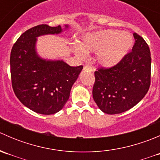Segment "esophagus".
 <instances>
[{
    "instance_id": "1",
    "label": "esophagus",
    "mask_w": 160,
    "mask_h": 160,
    "mask_svg": "<svg viewBox=\"0 0 160 160\" xmlns=\"http://www.w3.org/2000/svg\"><path fill=\"white\" fill-rule=\"evenodd\" d=\"M83 70H90V71H92V67H90V65H88V64H85L84 67H83Z\"/></svg>"
}]
</instances>
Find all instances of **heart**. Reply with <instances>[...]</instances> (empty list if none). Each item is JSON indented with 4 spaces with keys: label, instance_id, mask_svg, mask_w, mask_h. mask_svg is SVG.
Here are the masks:
<instances>
[{
    "label": "heart",
    "instance_id": "b5f03b06",
    "mask_svg": "<svg viewBox=\"0 0 160 160\" xmlns=\"http://www.w3.org/2000/svg\"><path fill=\"white\" fill-rule=\"evenodd\" d=\"M133 44V36L129 32L106 29L85 35L80 46H74V51L80 58L86 57V52H97L98 63L110 68L118 65L128 55Z\"/></svg>",
    "mask_w": 160,
    "mask_h": 160
}]
</instances>
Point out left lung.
<instances>
[{
    "label": "left lung",
    "mask_w": 160,
    "mask_h": 160,
    "mask_svg": "<svg viewBox=\"0 0 160 160\" xmlns=\"http://www.w3.org/2000/svg\"><path fill=\"white\" fill-rule=\"evenodd\" d=\"M132 52L118 65L94 72L93 98L103 112L120 114L136 105L147 93L151 77V54L142 37L134 33Z\"/></svg>",
    "instance_id": "obj_1"
}]
</instances>
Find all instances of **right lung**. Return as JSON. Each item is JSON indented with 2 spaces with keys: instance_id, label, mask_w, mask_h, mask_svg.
I'll list each match as a JSON object with an SVG mask.
<instances>
[{
  "instance_id": "add662e5",
  "label": "right lung",
  "mask_w": 160,
  "mask_h": 160,
  "mask_svg": "<svg viewBox=\"0 0 160 160\" xmlns=\"http://www.w3.org/2000/svg\"><path fill=\"white\" fill-rule=\"evenodd\" d=\"M66 28L68 25H65ZM62 32L60 25H39L24 32L13 46L10 66L16 97L28 108L52 114L64 107L83 66L70 67L63 60H48L38 55L37 37Z\"/></svg>"
}]
</instances>
